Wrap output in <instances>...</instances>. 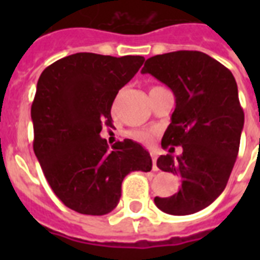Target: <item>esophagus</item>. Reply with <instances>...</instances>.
I'll list each match as a JSON object with an SVG mask.
<instances>
[{"label": "esophagus", "mask_w": 260, "mask_h": 260, "mask_svg": "<svg viewBox=\"0 0 260 260\" xmlns=\"http://www.w3.org/2000/svg\"><path fill=\"white\" fill-rule=\"evenodd\" d=\"M151 158H152V169L156 171L158 170V167H156V154H155V152H151Z\"/></svg>", "instance_id": "34e87169"}]
</instances>
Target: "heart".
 <instances>
[{
	"label": "heart",
	"mask_w": 260,
	"mask_h": 260,
	"mask_svg": "<svg viewBox=\"0 0 260 260\" xmlns=\"http://www.w3.org/2000/svg\"><path fill=\"white\" fill-rule=\"evenodd\" d=\"M129 136L136 142L142 143V144H148L152 140L154 132L147 129H134L129 132Z\"/></svg>",
	"instance_id": "1"
}]
</instances>
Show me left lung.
I'll list each match as a JSON object with an SVG mask.
<instances>
[{
	"label": "left lung",
	"instance_id": "8db88e82",
	"mask_svg": "<svg viewBox=\"0 0 260 260\" xmlns=\"http://www.w3.org/2000/svg\"><path fill=\"white\" fill-rule=\"evenodd\" d=\"M142 74L155 77L175 95L162 147L183 150L177 158L167 154L156 160L160 170L179 175L182 183L171 197H155V205L174 216L200 212L224 191L238 158L244 112L235 77L200 51L152 56Z\"/></svg>",
	"mask_w": 260,
	"mask_h": 260
}]
</instances>
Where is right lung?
Returning a JSON list of instances; mask_svg holds the SVG:
<instances>
[{
  "label": "right lung",
  "mask_w": 260,
  "mask_h": 260,
  "mask_svg": "<svg viewBox=\"0 0 260 260\" xmlns=\"http://www.w3.org/2000/svg\"><path fill=\"white\" fill-rule=\"evenodd\" d=\"M143 62V56L78 52L52 63L39 78L30 108L35 155L56 197L78 213L112 212L125 175L152 169L139 143L125 139L109 150L100 136L102 125L112 126L118 90Z\"/></svg>",
  "instance_id": "add662e5"
}]
</instances>
